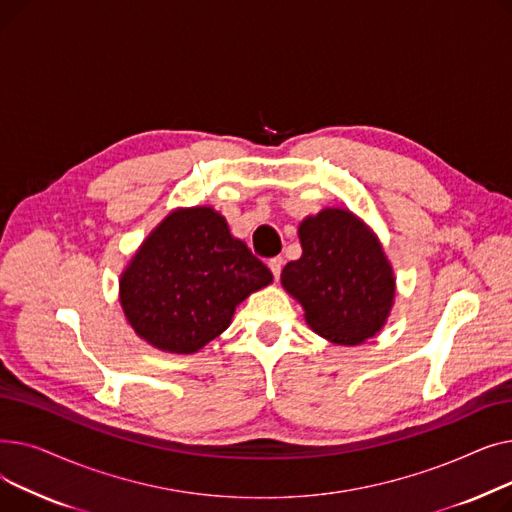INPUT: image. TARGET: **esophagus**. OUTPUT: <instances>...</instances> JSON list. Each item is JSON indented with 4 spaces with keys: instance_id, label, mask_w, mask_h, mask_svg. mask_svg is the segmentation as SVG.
I'll use <instances>...</instances> for the list:
<instances>
[{
    "instance_id": "esophagus-1",
    "label": "esophagus",
    "mask_w": 512,
    "mask_h": 512,
    "mask_svg": "<svg viewBox=\"0 0 512 512\" xmlns=\"http://www.w3.org/2000/svg\"><path fill=\"white\" fill-rule=\"evenodd\" d=\"M267 265H270V270H272L274 278L278 280V278H280V274H282V267H284V259H282V257H272V259H270V263H267Z\"/></svg>"
}]
</instances>
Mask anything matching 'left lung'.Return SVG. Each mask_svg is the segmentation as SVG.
Wrapping results in <instances>:
<instances>
[{
    "instance_id": "1",
    "label": "left lung",
    "mask_w": 512,
    "mask_h": 512,
    "mask_svg": "<svg viewBox=\"0 0 512 512\" xmlns=\"http://www.w3.org/2000/svg\"><path fill=\"white\" fill-rule=\"evenodd\" d=\"M303 255L286 263L284 288L307 324L336 344H359L384 326L394 301L392 267L353 213L324 209L301 228Z\"/></svg>"
}]
</instances>
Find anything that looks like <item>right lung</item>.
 I'll list each match as a JSON object with an SVG mask.
<instances>
[{"mask_svg": "<svg viewBox=\"0 0 512 512\" xmlns=\"http://www.w3.org/2000/svg\"><path fill=\"white\" fill-rule=\"evenodd\" d=\"M272 272L211 207L170 213L120 280L122 309L141 338L170 353H195L220 336L240 301Z\"/></svg>", "mask_w": 512, "mask_h": 512, "instance_id": "obj_1", "label": "right lung"}]
</instances>
